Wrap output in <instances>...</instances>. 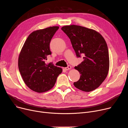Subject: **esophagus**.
<instances>
[{
	"instance_id": "obj_1",
	"label": "esophagus",
	"mask_w": 128,
	"mask_h": 128,
	"mask_svg": "<svg viewBox=\"0 0 128 128\" xmlns=\"http://www.w3.org/2000/svg\"><path fill=\"white\" fill-rule=\"evenodd\" d=\"M72 68V67H71V66H70V65H68V67H66V68H64V69L65 70H70Z\"/></svg>"
}]
</instances>
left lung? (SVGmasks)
<instances>
[{"mask_svg":"<svg viewBox=\"0 0 128 128\" xmlns=\"http://www.w3.org/2000/svg\"><path fill=\"white\" fill-rule=\"evenodd\" d=\"M61 29L71 40L76 56H84L81 63L74 67L80 78L74 86L85 92L93 91L105 80L109 71V54L105 40L98 32L80 26H65Z\"/></svg>","mask_w":128,"mask_h":128,"instance_id":"8db88e82","label":"left lung"}]
</instances>
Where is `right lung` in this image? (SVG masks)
Masks as SVG:
<instances>
[{"instance_id":"right-lung-1","label":"right lung","mask_w":128,"mask_h":128,"mask_svg":"<svg viewBox=\"0 0 128 128\" xmlns=\"http://www.w3.org/2000/svg\"><path fill=\"white\" fill-rule=\"evenodd\" d=\"M58 28L54 26L32 32L20 52L18 66L20 75L26 84L35 92L51 89L62 72V68L45 63L47 56L52 54L49 47L51 39Z\"/></svg>"}]
</instances>
